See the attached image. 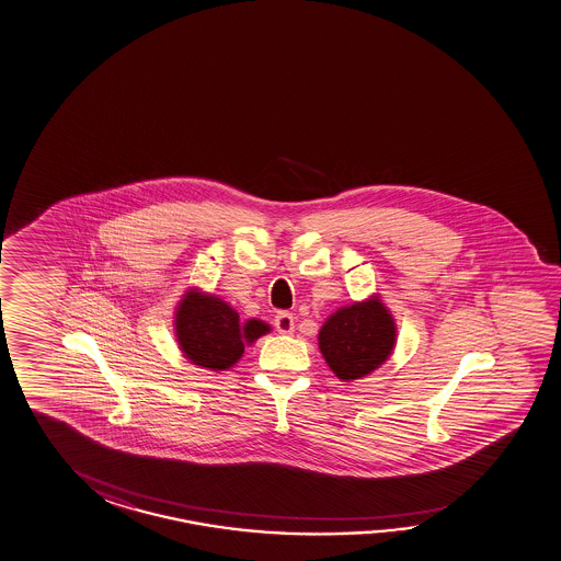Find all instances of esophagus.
Segmentation results:
<instances>
[{
	"label": "esophagus",
	"instance_id": "obj_1",
	"mask_svg": "<svg viewBox=\"0 0 561 561\" xmlns=\"http://www.w3.org/2000/svg\"><path fill=\"white\" fill-rule=\"evenodd\" d=\"M274 325L282 335H289V333H294V329H296V318H294V313L279 311V313L275 316Z\"/></svg>",
	"mask_w": 561,
	"mask_h": 561
}]
</instances>
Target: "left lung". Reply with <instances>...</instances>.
Instances as JSON below:
<instances>
[{
  "mask_svg": "<svg viewBox=\"0 0 561 561\" xmlns=\"http://www.w3.org/2000/svg\"><path fill=\"white\" fill-rule=\"evenodd\" d=\"M319 351L343 382H353L385 365L397 345V323L379 296L339 307L319 329Z\"/></svg>",
  "mask_w": 561,
  "mask_h": 561,
  "instance_id": "left-lung-1",
  "label": "left lung"
}]
</instances>
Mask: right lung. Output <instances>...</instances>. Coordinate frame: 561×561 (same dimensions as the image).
<instances>
[{
	"mask_svg": "<svg viewBox=\"0 0 561 561\" xmlns=\"http://www.w3.org/2000/svg\"><path fill=\"white\" fill-rule=\"evenodd\" d=\"M270 331L262 319L242 323L230 304L198 287L186 289L174 311V335L182 355L192 365L216 373L232 369L242 359L243 347Z\"/></svg>",
	"mask_w": 561,
	"mask_h": 561,
	"instance_id": "add662e5",
	"label": "right lung"
}]
</instances>
